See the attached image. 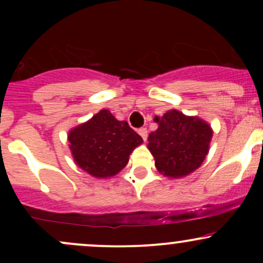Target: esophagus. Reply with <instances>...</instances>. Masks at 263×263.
<instances>
[{"label":"esophagus","instance_id":"34e87169","mask_svg":"<svg viewBox=\"0 0 263 263\" xmlns=\"http://www.w3.org/2000/svg\"><path fill=\"white\" fill-rule=\"evenodd\" d=\"M138 135L141 136L142 138H143V141L146 142L147 141V128L146 127H141V128H138Z\"/></svg>","mask_w":263,"mask_h":263}]
</instances>
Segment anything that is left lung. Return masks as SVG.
<instances>
[{
    "mask_svg": "<svg viewBox=\"0 0 263 263\" xmlns=\"http://www.w3.org/2000/svg\"><path fill=\"white\" fill-rule=\"evenodd\" d=\"M158 128L148 136V149L159 173L182 178L198 170L209 152L213 129L197 116L171 110L156 116Z\"/></svg>",
    "mask_w": 263,
    "mask_h": 263,
    "instance_id": "left-lung-1",
    "label": "left lung"
}]
</instances>
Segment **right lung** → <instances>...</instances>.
<instances>
[{"label":"right lung","mask_w":263,"mask_h":263,"mask_svg":"<svg viewBox=\"0 0 263 263\" xmlns=\"http://www.w3.org/2000/svg\"><path fill=\"white\" fill-rule=\"evenodd\" d=\"M71 155L83 171L95 178H108L126 167L131 152L143 142L126 121L101 110L68 135Z\"/></svg>","instance_id":"1"}]
</instances>
